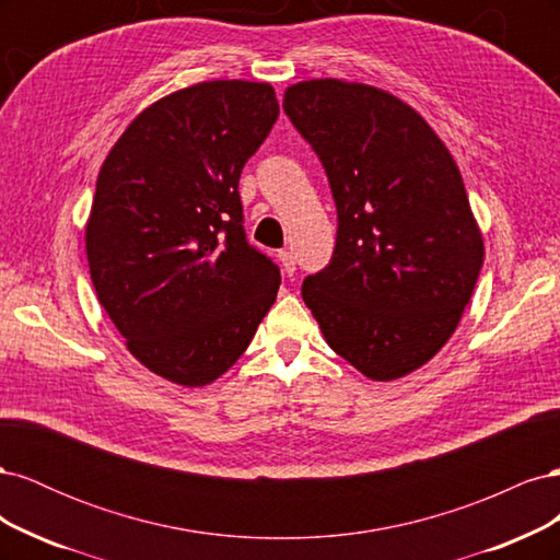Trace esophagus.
<instances>
[{
    "label": "esophagus",
    "mask_w": 560,
    "mask_h": 560,
    "mask_svg": "<svg viewBox=\"0 0 560 560\" xmlns=\"http://www.w3.org/2000/svg\"><path fill=\"white\" fill-rule=\"evenodd\" d=\"M278 259H280V264H282L284 273H287V276H294V270H296L294 254H292L290 249H280V252H278Z\"/></svg>",
    "instance_id": "1"
}]
</instances>
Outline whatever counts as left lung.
<instances>
[{"mask_svg": "<svg viewBox=\"0 0 560 560\" xmlns=\"http://www.w3.org/2000/svg\"><path fill=\"white\" fill-rule=\"evenodd\" d=\"M282 109L325 165L338 231L301 296L329 348L371 381L430 362L483 266L460 171L416 109L366 83L311 79Z\"/></svg>", "mask_w": 560, "mask_h": 560, "instance_id": "left-lung-1", "label": "left lung"}]
</instances>
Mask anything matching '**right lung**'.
Listing matches in <instances>:
<instances>
[{"instance_id":"obj_1","label":"right lung","mask_w":560,"mask_h":560,"mask_svg":"<svg viewBox=\"0 0 560 560\" xmlns=\"http://www.w3.org/2000/svg\"><path fill=\"white\" fill-rule=\"evenodd\" d=\"M280 114L257 81H202L147 107L100 167L91 280L135 360L186 387L217 381L273 306L280 268L247 243V159Z\"/></svg>"}]
</instances>
